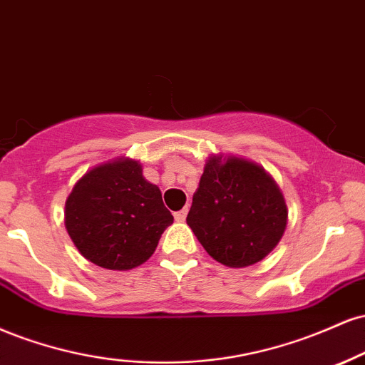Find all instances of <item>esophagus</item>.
<instances>
[{"instance_id":"1","label":"esophagus","mask_w":365,"mask_h":365,"mask_svg":"<svg viewBox=\"0 0 365 365\" xmlns=\"http://www.w3.org/2000/svg\"><path fill=\"white\" fill-rule=\"evenodd\" d=\"M186 215H187V207H184L182 210H179V212L174 213V218L178 222H184L186 220Z\"/></svg>"}]
</instances>
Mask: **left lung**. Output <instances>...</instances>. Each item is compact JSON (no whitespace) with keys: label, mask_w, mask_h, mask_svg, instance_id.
<instances>
[{"label":"left lung","mask_w":365,"mask_h":365,"mask_svg":"<svg viewBox=\"0 0 365 365\" xmlns=\"http://www.w3.org/2000/svg\"><path fill=\"white\" fill-rule=\"evenodd\" d=\"M287 215L284 195L263 167L213 157L205 165L186 222L213 259L242 268L273 251L285 232Z\"/></svg>","instance_id":"obj_1"}]
</instances>
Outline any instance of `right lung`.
Wrapping results in <instances>:
<instances>
[{
    "mask_svg": "<svg viewBox=\"0 0 365 365\" xmlns=\"http://www.w3.org/2000/svg\"><path fill=\"white\" fill-rule=\"evenodd\" d=\"M64 208V225L76 250L107 269L140 267L174 222L160 190L130 158L88 170L75 184Z\"/></svg>",
    "mask_w": 365,
    "mask_h": 365,
    "instance_id": "right-lung-1",
    "label": "right lung"
}]
</instances>
